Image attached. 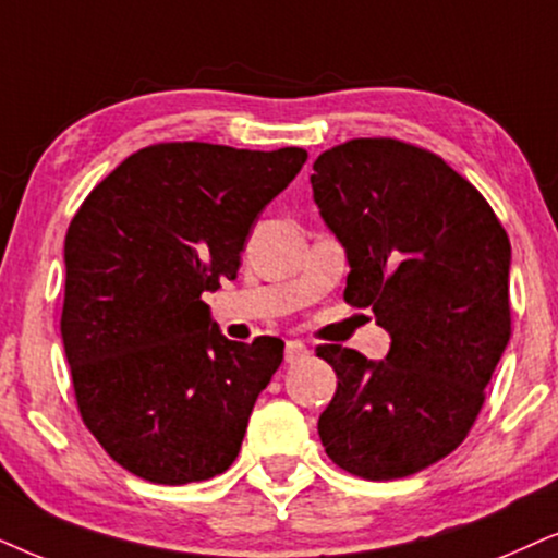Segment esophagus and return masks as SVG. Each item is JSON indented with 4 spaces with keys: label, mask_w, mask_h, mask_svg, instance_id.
<instances>
[{
    "label": "esophagus",
    "mask_w": 558,
    "mask_h": 558,
    "mask_svg": "<svg viewBox=\"0 0 558 558\" xmlns=\"http://www.w3.org/2000/svg\"><path fill=\"white\" fill-rule=\"evenodd\" d=\"M303 357H308V348L299 340L286 342V363H299Z\"/></svg>",
    "instance_id": "esophagus-1"
}]
</instances>
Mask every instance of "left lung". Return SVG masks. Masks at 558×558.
<instances>
[{
  "mask_svg": "<svg viewBox=\"0 0 558 558\" xmlns=\"http://www.w3.org/2000/svg\"><path fill=\"white\" fill-rule=\"evenodd\" d=\"M314 201L348 252L344 301L391 335L386 361L342 344L319 417L331 463L371 482L412 476L466 440L512 335L510 239L446 159L376 136L314 161Z\"/></svg>",
  "mask_w": 558,
  "mask_h": 558,
  "instance_id": "1",
  "label": "left lung"
}]
</instances>
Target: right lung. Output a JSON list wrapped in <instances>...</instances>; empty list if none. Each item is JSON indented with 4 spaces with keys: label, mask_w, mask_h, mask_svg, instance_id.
Listing matches in <instances>:
<instances>
[{
    "label": "right lung",
    "mask_w": 558,
    "mask_h": 558,
    "mask_svg": "<svg viewBox=\"0 0 558 558\" xmlns=\"http://www.w3.org/2000/svg\"><path fill=\"white\" fill-rule=\"evenodd\" d=\"M306 157L161 141L97 182L69 223L61 337L76 409L131 474L206 482L239 456L286 344L227 340L203 293L236 278L252 223Z\"/></svg>",
    "instance_id": "add662e5"
}]
</instances>
